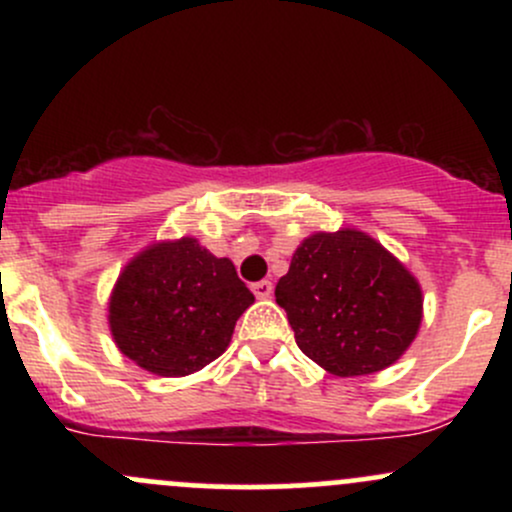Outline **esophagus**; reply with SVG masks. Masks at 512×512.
Masks as SVG:
<instances>
[{"mask_svg": "<svg viewBox=\"0 0 512 512\" xmlns=\"http://www.w3.org/2000/svg\"><path fill=\"white\" fill-rule=\"evenodd\" d=\"M272 291H274L272 281H267V279H262V281H257V284H252V293H255V296L260 298V301H267V298H272Z\"/></svg>", "mask_w": 512, "mask_h": 512, "instance_id": "1", "label": "esophagus"}]
</instances>
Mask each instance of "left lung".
<instances>
[{"label":"left lung","instance_id":"1","mask_svg":"<svg viewBox=\"0 0 512 512\" xmlns=\"http://www.w3.org/2000/svg\"><path fill=\"white\" fill-rule=\"evenodd\" d=\"M274 296L298 349L339 378L392 366L424 317L419 279L358 228L310 233Z\"/></svg>","mask_w":512,"mask_h":512}]
</instances>
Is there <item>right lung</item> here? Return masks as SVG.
Listing matches in <instances>:
<instances>
[{
  "mask_svg": "<svg viewBox=\"0 0 512 512\" xmlns=\"http://www.w3.org/2000/svg\"><path fill=\"white\" fill-rule=\"evenodd\" d=\"M255 303L228 257L197 238L156 240L129 260L108 301V327L122 356L163 378L209 366L231 344Z\"/></svg>",
  "mask_w": 512,
  "mask_h": 512,
  "instance_id": "add662e5",
  "label": "right lung"
}]
</instances>
